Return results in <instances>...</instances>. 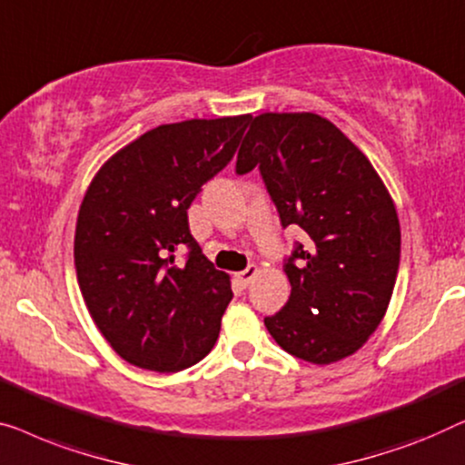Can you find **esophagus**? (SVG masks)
I'll use <instances>...</instances> for the list:
<instances>
[{"instance_id":"1","label":"esophagus","mask_w":465,"mask_h":465,"mask_svg":"<svg viewBox=\"0 0 465 465\" xmlns=\"http://www.w3.org/2000/svg\"><path fill=\"white\" fill-rule=\"evenodd\" d=\"M254 276H257V267H254V265H248L244 272H238V273H235V280H238L240 286H248V284L252 282V278H254Z\"/></svg>"}]
</instances>
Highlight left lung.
<instances>
[{"label":"left lung","instance_id":"left-lung-1","mask_svg":"<svg viewBox=\"0 0 465 465\" xmlns=\"http://www.w3.org/2000/svg\"><path fill=\"white\" fill-rule=\"evenodd\" d=\"M259 168L282 227L307 233L284 259L291 297L265 326L313 364L351 356L381 322L401 263V223L366 155L326 117L261 114L235 173Z\"/></svg>","mask_w":465,"mask_h":465}]
</instances>
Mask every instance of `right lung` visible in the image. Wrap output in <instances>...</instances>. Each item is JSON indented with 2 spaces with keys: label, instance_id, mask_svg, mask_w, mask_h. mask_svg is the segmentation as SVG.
<instances>
[{
  "label": "right lung",
  "instance_id": "obj_1",
  "mask_svg": "<svg viewBox=\"0 0 465 465\" xmlns=\"http://www.w3.org/2000/svg\"><path fill=\"white\" fill-rule=\"evenodd\" d=\"M251 115L164 124L120 149L77 214L75 272L103 337L139 369L176 372L213 350L233 297L204 257L187 208L230 164ZM187 250L186 263L175 254Z\"/></svg>",
  "mask_w": 465,
  "mask_h": 465
}]
</instances>
